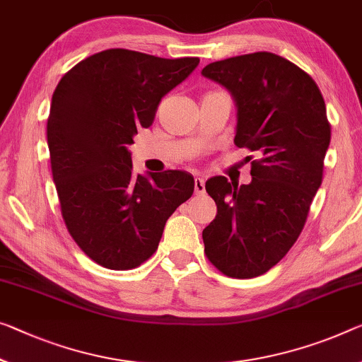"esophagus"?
Returning <instances> with one entry per match:
<instances>
[{"label": "esophagus", "instance_id": "obj_1", "mask_svg": "<svg viewBox=\"0 0 362 362\" xmlns=\"http://www.w3.org/2000/svg\"><path fill=\"white\" fill-rule=\"evenodd\" d=\"M194 191H196L197 196H200V194H205V180H204V177H196V180H194Z\"/></svg>", "mask_w": 362, "mask_h": 362}]
</instances>
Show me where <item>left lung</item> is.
Segmentation results:
<instances>
[{"mask_svg":"<svg viewBox=\"0 0 362 362\" xmlns=\"http://www.w3.org/2000/svg\"><path fill=\"white\" fill-rule=\"evenodd\" d=\"M202 76L231 93L235 144L260 157L249 185L225 176L205 182L216 204L215 220L202 231L205 254L226 276H259L296 243L322 185L330 146L325 102L308 72L269 52L215 61Z\"/></svg>","mask_w":362,"mask_h":362,"instance_id":"left-lung-1","label":"left lung"}]
</instances>
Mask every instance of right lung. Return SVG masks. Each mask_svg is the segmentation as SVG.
I'll use <instances>...</instances> for the list:
<instances>
[{
	"label": "right lung",
	"instance_id": "right-lung-1",
	"mask_svg": "<svg viewBox=\"0 0 362 362\" xmlns=\"http://www.w3.org/2000/svg\"><path fill=\"white\" fill-rule=\"evenodd\" d=\"M197 64L111 48L77 63L53 93L47 137L61 214L77 246L105 269L146 262L166 220L192 196L186 171L136 175L127 147Z\"/></svg>",
	"mask_w": 362,
	"mask_h": 362
}]
</instances>
